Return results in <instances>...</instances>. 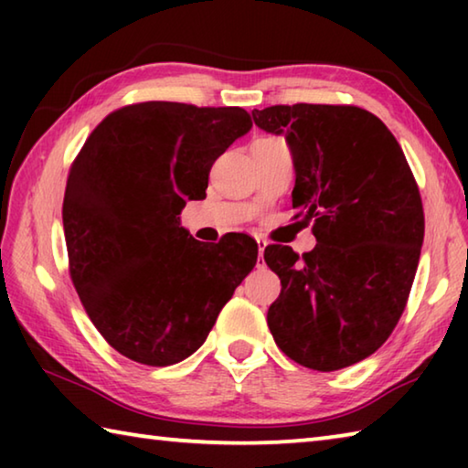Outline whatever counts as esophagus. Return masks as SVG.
<instances>
[{"label":"esophagus","mask_w":468,"mask_h":468,"mask_svg":"<svg viewBox=\"0 0 468 468\" xmlns=\"http://www.w3.org/2000/svg\"><path fill=\"white\" fill-rule=\"evenodd\" d=\"M258 268H264V250H266V241L262 237H258Z\"/></svg>","instance_id":"obj_1"}]
</instances>
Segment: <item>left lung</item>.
Instances as JSON below:
<instances>
[{
    "mask_svg": "<svg viewBox=\"0 0 468 468\" xmlns=\"http://www.w3.org/2000/svg\"><path fill=\"white\" fill-rule=\"evenodd\" d=\"M251 117L287 140L292 208L314 220L318 241L301 258L289 245L264 250L282 284L268 328L299 366L348 367L376 353L405 312L425 233L415 177L390 130L366 109L297 102Z\"/></svg>",
    "mask_w": 468,
    "mask_h": 468,
    "instance_id": "obj_1",
    "label": "left lung"
}]
</instances>
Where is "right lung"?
<instances>
[{
    "label": "right lung",
    "mask_w": 468,
    "mask_h": 468,
    "mask_svg": "<svg viewBox=\"0 0 468 468\" xmlns=\"http://www.w3.org/2000/svg\"><path fill=\"white\" fill-rule=\"evenodd\" d=\"M250 130L239 107L150 101L107 115L76 156L61 212L69 274L123 357L153 367L189 357L256 266L251 237L204 245L179 218L206 196L212 163Z\"/></svg>",
    "instance_id": "1"
}]
</instances>
